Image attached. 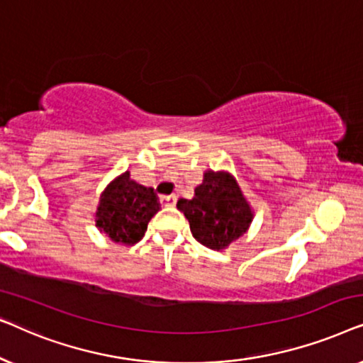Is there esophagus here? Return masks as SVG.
Wrapping results in <instances>:
<instances>
[{"label":"esophagus","mask_w":363,"mask_h":363,"mask_svg":"<svg viewBox=\"0 0 363 363\" xmlns=\"http://www.w3.org/2000/svg\"><path fill=\"white\" fill-rule=\"evenodd\" d=\"M162 206H173L177 203V195H168V196H162L160 198Z\"/></svg>","instance_id":"1"}]
</instances>
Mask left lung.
<instances>
[{"label":"left lung","mask_w":363,"mask_h":363,"mask_svg":"<svg viewBox=\"0 0 363 363\" xmlns=\"http://www.w3.org/2000/svg\"><path fill=\"white\" fill-rule=\"evenodd\" d=\"M177 208L190 223L193 238L213 251L226 250L240 240L255 218L236 178L225 170H206L195 196L180 198Z\"/></svg>","instance_id":"8db88e82"}]
</instances>
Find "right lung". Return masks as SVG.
<instances>
[{"mask_svg":"<svg viewBox=\"0 0 363 363\" xmlns=\"http://www.w3.org/2000/svg\"><path fill=\"white\" fill-rule=\"evenodd\" d=\"M160 210L153 188H147L123 172L101 193L96 226L116 245L133 246L145 235L148 221Z\"/></svg>","mask_w":363,"mask_h":363,"instance_id":"add662e5","label":"right lung"}]
</instances>
